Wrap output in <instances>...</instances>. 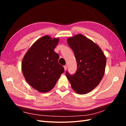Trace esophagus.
<instances>
[{
    "mask_svg": "<svg viewBox=\"0 0 126 126\" xmlns=\"http://www.w3.org/2000/svg\"><path fill=\"white\" fill-rule=\"evenodd\" d=\"M63 67H64V70L66 71V70L67 69V66H64Z\"/></svg>",
    "mask_w": 126,
    "mask_h": 126,
    "instance_id": "34e87169",
    "label": "esophagus"
}]
</instances>
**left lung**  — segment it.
<instances>
[{"mask_svg": "<svg viewBox=\"0 0 126 126\" xmlns=\"http://www.w3.org/2000/svg\"><path fill=\"white\" fill-rule=\"evenodd\" d=\"M67 43L74 52L77 69L73 75L67 71L66 77L75 92L87 94L94 89L102 79L106 57L97 44L81 34L69 38Z\"/></svg>", "mask_w": 126, "mask_h": 126, "instance_id": "8db88e82", "label": "left lung"}]
</instances>
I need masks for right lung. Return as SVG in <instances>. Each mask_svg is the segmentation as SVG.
I'll return each mask as SVG.
<instances>
[{
  "instance_id": "1",
  "label": "right lung",
  "mask_w": 126,
  "mask_h": 126,
  "mask_svg": "<svg viewBox=\"0 0 126 126\" xmlns=\"http://www.w3.org/2000/svg\"><path fill=\"white\" fill-rule=\"evenodd\" d=\"M59 39L45 36L37 40L25 55L22 71L26 80L41 93L51 90L64 70L58 63L59 55L54 49Z\"/></svg>"
}]
</instances>
